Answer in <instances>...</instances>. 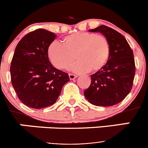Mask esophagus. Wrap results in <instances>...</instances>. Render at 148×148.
<instances>
[{"label":"esophagus","mask_w":148,"mask_h":148,"mask_svg":"<svg viewBox=\"0 0 148 148\" xmlns=\"http://www.w3.org/2000/svg\"><path fill=\"white\" fill-rule=\"evenodd\" d=\"M77 77H78L77 75H73V74H71V73H70V74H69V78H70V80H74V79H75V78H76Z\"/></svg>","instance_id":"esophagus-1"}]
</instances>
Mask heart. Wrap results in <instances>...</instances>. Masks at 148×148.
Instances as JSON below:
<instances>
[{
  "label": "heart",
  "instance_id": "b5f03b06",
  "mask_svg": "<svg viewBox=\"0 0 148 148\" xmlns=\"http://www.w3.org/2000/svg\"><path fill=\"white\" fill-rule=\"evenodd\" d=\"M62 42L63 45L55 40L47 50L51 63L60 70L72 62L73 54L77 61L69 66V70L77 73L98 71L109 58V42L102 35L78 32L65 36Z\"/></svg>",
  "mask_w": 148,
  "mask_h": 148
}]
</instances>
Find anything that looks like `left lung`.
I'll return each mask as SVG.
<instances>
[{"instance_id":"1","label":"left lung","mask_w":148,"mask_h":148,"mask_svg":"<svg viewBox=\"0 0 148 148\" xmlns=\"http://www.w3.org/2000/svg\"><path fill=\"white\" fill-rule=\"evenodd\" d=\"M89 32H100L110 45L108 61L101 70L91 75V84L84 92L90 104L109 107L121 102L130 93L135 75L133 50L121 33L101 25Z\"/></svg>"}]
</instances>
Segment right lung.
Instances as JSON below:
<instances>
[{"label":"right lung","instance_id":"1","mask_svg":"<svg viewBox=\"0 0 148 148\" xmlns=\"http://www.w3.org/2000/svg\"><path fill=\"white\" fill-rule=\"evenodd\" d=\"M56 36L38 29L22 38L15 47L10 66L12 84L18 99L29 108L53 105L70 81L67 73L55 68L48 58V47Z\"/></svg>","mask_w":148,"mask_h":148}]
</instances>
